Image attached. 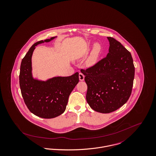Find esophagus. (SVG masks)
<instances>
[{"instance_id": "obj_1", "label": "esophagus", "mask_w": 156, "mask_h": 156, "mask_svg": "<svg viewBox=\"0 0 156 156\" xmlns=\"http://www.w3.org/2000/svg\"><path fill=\"white\" fill-rule=\"evenodd\" d=\"M79 78H80V81H84V75L83 73L80 72L79 73Z\"/></svg>"}]
</instances>
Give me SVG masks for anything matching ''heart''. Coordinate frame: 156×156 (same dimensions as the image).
<instances>
[{
	"instance_id": "obj_1",
	"label": "heart",
	"mask_w": 156,
	"mask_h": 156,
	"mask_svg": "<svg viewBox=\"0 0 156 156\" xmlns=\"http://www.w3.org/2000/svg\"><path fill=\"white\" fill-rule=\"evenodd\" d=\"M102 47L99 43L96 42L94 44L87 60V63L89 65H93L98 62L102 52Z\"/></svg>"
}]
</instances>
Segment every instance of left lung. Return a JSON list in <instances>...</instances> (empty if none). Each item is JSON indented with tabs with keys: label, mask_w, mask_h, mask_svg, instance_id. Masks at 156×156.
Returning a JSON list of instances; mask_svg holds the SVG:
<instances>
[{
	"label": "left lung",
	"mask_w": 156,
	"mask_h": 156,
	"mask_svg": "<svg viewBox=\"0 0 156 156\" xmlns=\"http://www.w3.org/2000/svg\"><path fill=\"white\" fill-rule=\"evenodd\" d=\"M107 38L109 48L106 57L81 70L87 85V103L95 111L104 114L115 111L127 102L135 76L130 52L114 38Z\"/></svg>",
	"instance_id": "8db88e82"
}]
</instances>
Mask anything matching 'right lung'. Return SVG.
Segmentation results:
<instances>
[{"label": "right lung", "instance_id": "add662e5", "mask_svg": "<svg viewBox=\"0 0 156 156\" xmlns=\"http://www.w3.org/2000/svg\"><path fill=\"white\" fill-rule=\"evenodd\" d=\"M55 37L34 44L23 58L20 66V87L24 101L32 113L43 119L55 118L65 112L70 94L79 82L78 72L69 76L53 77L47 81L33 77L32 57L35 47Z\"/></svg>", "mask_w": 156, "mask_h": 156}]
</instances>
